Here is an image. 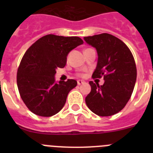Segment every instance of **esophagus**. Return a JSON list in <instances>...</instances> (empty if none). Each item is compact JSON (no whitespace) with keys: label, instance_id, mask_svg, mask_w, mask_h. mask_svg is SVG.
<instances>
[{"label":"esophagus","instance_id":"1","mask_svg":"<svg viewBox=\"0 0 153 153\" xmlns=\"http://www.w3.org/2000/svg\"><path fill=\"white\" fill-rule=\"evenodd\" d=\"M85 82L83 80H77V84L78 85H81L83 84V83H84Z\"/></svg>","mask_w":153,"mask_h":153}]
</instances>
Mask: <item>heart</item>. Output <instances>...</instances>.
<instances>
[{"label": "heart", "instance_id": "b5f03b06", "mask_svg": "<svg viewBox=\"0 0 153 153\" xmlns=\"http://www.w3.org/2000/svg\"><path fill=\"white\" fill-rule=\"evenodd\" d=\"M77 75H78V76H83V74H78Z\"/></svg>", "mask_w": 153, "mask_h": 153}]
</instances>
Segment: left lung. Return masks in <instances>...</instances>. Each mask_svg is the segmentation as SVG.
Here are the masks:
<instances>
[{
    "instance_id": "obj_1",
    "label": "left lung",
    "mask_w": 153,
    "mask_h": 153,
    "mask_svg": "<svg viewBox=\"0 0 153 153\" xmlns=\"http://www.w3.org/2000/svg\"><path fill=\"white\" fill-rule=\"evenodd\" d=\"M85 41L97 49L98 61L92 77L105 80L100 86L90 81L91 91L86 103L100 117L121 111L132 95L136 80V66L129 47L115 36L103 33L85 36Z\"/></svg>"
}]
</instances>
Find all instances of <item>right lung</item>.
Wrapping results in <instances>:
<instances>
[{
  "mask_svg": "<svg viewBox=\"0 0 153 153\" xmlns=\"http://www.w3.org/2000/svg\"><path fill=\"white\" fill-rule=\"evenodd\" d=\"M83 44L78 36L48 34L28 48L19 65L17 83L22 100L32 113L49 117L61 110L77 82L70 79L56 83V70L63 68L69 52Z\"/></svg>",
  "mask_w": 153,
  "mask_h": 153,
  "instance_id": "right-lung-1",
  "label": "right lung"
}]
</instances>
